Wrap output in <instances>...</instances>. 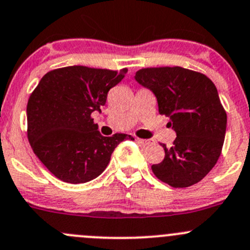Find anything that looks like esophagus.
Segmentation results:
<instances>
[{"mask_svg": "<svg viewBox=\"0 0 250 250\" xmlns=\"http://www.w3.org/2000/svg\"><path fill=\"white\" fill-rule=\"evenodd\" d=\"M135 140H137L138 143L141 144V145H144V146H146V145H148V144H151V141L147 140V139H139V138H137V139H135Z\"/></svg>", "mask_w": 250, "mask_h": 250, "instance_id": "34e87169", "label": "esophagus"}]
</instances>
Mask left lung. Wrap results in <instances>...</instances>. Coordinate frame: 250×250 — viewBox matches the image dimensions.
Returning <instances> with one entry per match:
<instances>
[{
	"instance_id": "left-lung-1",
	"label": "left lung",
	"mask_w": 250,
	"mask_h": 250,
	"mask_svg": "<svg viewBox=\"0 0 250 250\" xmlns=\"http://www.w3.org/2000/svg\"><path fill=\"white\" fill-rule=\"evenodd\" d=\"M134 78L155 94L176 133L172 147L162 144L165 158L151 166L153 174L173 188L197 184L218 162L225 139L228 116L215 84L180 66L141 69Z\"/></svg>"
}]
</instances>
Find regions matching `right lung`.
<instances>
[{"label": "right lung", "instance_id": "1", "mask_svg": "<svg viewBox=\"0 0 250 250\" xmlns=\"http://www.w3.org/2000/svg\"><path fill=\"white\" fill-rule=\"evenodd\" d=\"M127 69L112 71L66 66L41 78L27 102V139L54 176L70 184L93 180L105 170L111 155L132 135L103 137L90 117L106 103L107 93Z\"/></svg>", "mask_w": 250, "mask_h": 250}]
</instances>
